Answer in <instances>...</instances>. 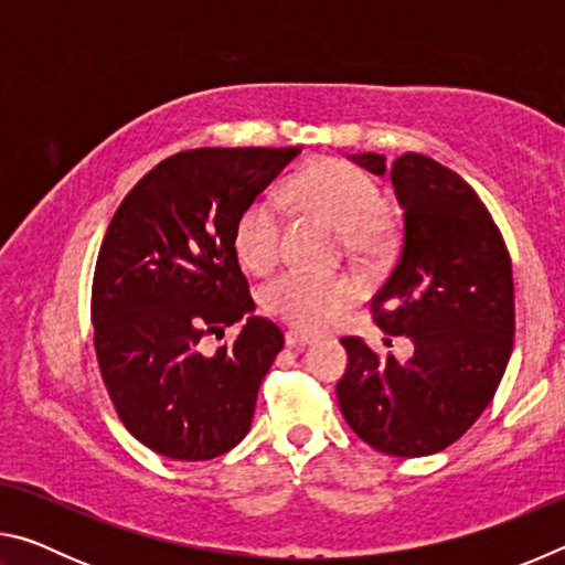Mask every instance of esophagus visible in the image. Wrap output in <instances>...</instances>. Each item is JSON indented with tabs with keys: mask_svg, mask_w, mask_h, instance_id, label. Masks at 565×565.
Listing matches in <instances>:
<instances>
[{
	"mask_svg": "<svg viewBox=\"0 0 565 565\" xmlns=\"http://www.w3.org/2000/svg\"><path fill=\"white\" fill-rule=\"evenodd\" d=\"M284 341L289 349H303V347H309L313 337H309V333H301V331H286Z\"/></svg>",
	"mask_w": 565,
	"mask_h": 565,
	"instance_id": "obj_1",
	"label": "esophagus"
}]
</instances>
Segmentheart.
Wrapping results in <instances>:
<instances>
[{
	"mask_svg": "<svg viewBox=\"0 0 565 565\" xmlns=\"http://www.w3.org/2000/svg\"><path fill=\"white\" fill-rule=\"evenodd\" d=\"M294 196L337 224L343 242L356 252H371L388 236L384 189L366 169L343 159H321L294 179ZM281 209L274 196H259L238 214L234 248L248 271H266L279 259ZM353 299V286L337 276L286 271L264 286L262 301L299 329H321Z\"/></svg>",
	"mask_w": 565,
	"mask_h": 565,
	"instance_id": "1",
	"label": "heart"
}]
</instances>
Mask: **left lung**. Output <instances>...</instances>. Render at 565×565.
I'll return each mask as SVG.
<instances>
[{
  "instance_id": "1",
  "label": "left lung",
  "mask_w": 565,
  "mask_h": 565,
  "mask_svg": "<svg viewBox=\"0 0 565 565\" xmlns=\"http://www.w3.org/2000/svg\"><path fill=\"white\" fill-rule=\"evenodd\" d=\"M351 161L386 174L381 154ZM391 184L404 236L371 311L388 337L414 341V356L398 363L359 337L341 339L349 366L337 396L361 441L418 458L458 441L491 404L513 349V271L489 209L456 171L408 151L391 167Z\"/></svg>"
}]
</instances>
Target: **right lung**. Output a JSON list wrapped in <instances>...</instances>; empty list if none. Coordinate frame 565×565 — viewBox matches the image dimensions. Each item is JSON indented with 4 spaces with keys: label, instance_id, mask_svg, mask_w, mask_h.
I'll list each match as a JSON object with an SVG mask.
<instances>
[{
    "label": "right lung",
    "instance_id": "right-lung-1",
    "mask_svg": "<svg viewBox=\"0 0 565 565\" xmlns=\"http://www.w3.org/2000/svg\"><path fill=\"white\" fill-rule=\"evenodd\" d=\"M299 147L189 149L134 186L104 236L92 284L94 351L127 431L174 461H209L242 441L284 347L254 311L234 224Z\"/></svg>",
    "mask_w": 565,
    "mask_h": 565
}]
</instances>
